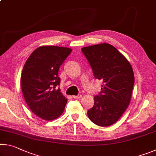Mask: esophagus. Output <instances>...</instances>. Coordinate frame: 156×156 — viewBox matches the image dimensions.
<instances>
[{"mask_svg":"<svg viewBox=\"0 0 156 156\" xmlns=\"http://www.w3.org/2000/svg\"><path fill=\"white\" fill-rule=\"evenodd\" d=\"M73 98L74 99H80L82 98V96L81 95H78V96H73Z\"/></svg>","mask_w":156,"mask_h":156,"instance_id":"34e87169","label":"esophagus"}]
</instances>
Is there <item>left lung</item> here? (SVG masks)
I'll use <instances>...</instances> for the list:
<instances>
[{"instance_id":"left-lung-1","label":"left lung","mask_w":156,"mask_h":156,"mask_svg":"<svg viewBox=\"0 0 156 156\" xmlns=\"http://www.w3.org/2000/svg\"><path fill=\"white\" fill-rule=\"evenodd\" d=\"M94 77L102 80L101 91L94 97L87 115L92 122L108 126L119 120L130 103L134 84L133 69L127 59L108 43L82 48Z\"/></svg>"}]
</instances>
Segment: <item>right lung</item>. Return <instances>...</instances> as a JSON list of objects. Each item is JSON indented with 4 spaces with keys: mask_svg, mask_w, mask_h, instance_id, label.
Here are the masks:
<instances>
[{
    "mask_svg": "<svg viewBox=\"0 0 156 156\" xmlns=\"http://www.w3.org/2000/svg\"><path fill=\"white\" fill-rule=\"evenodd\" d=\"M72 49L58 46H41L31 53L23 67L20 83L23 96L34 114L44 120L62 115L67 100L56 89L60 79L59 68Z\"/></svg>",
    "mask_w": 156,
    "mask_h": 156,
    "instance_id": "add662e5",
    "label": "right lung"
}]
</instances>
